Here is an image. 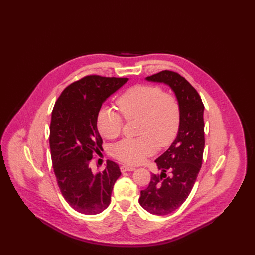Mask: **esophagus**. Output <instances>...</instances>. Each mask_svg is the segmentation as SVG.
<instances>
[{
	"label": "esophagus",
	"mask_w": 255,
	"mask_h": 255,
	"mask_svg": "<svg viewBox=\"0 0 255 255\" xmlns=\"http://www.w3.org/2000/svg\"><path fill=\"white\" fill-rule=\"evenodd\" d=\"M120 169H121L122 172H126V171H133V170H135V167L130 166V165H122Z\"/></svg>",
	"instance_id": "esophagus-1"
}]
</instances>
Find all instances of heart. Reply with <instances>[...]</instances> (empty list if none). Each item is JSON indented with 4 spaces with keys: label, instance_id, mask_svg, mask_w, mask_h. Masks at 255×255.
<instances>
[{
    "label": "heart",
    "instance_id": "b5f03b06",
    "mask_svg": "<svg viewBox=\"0 0 255 255\" xmlns=\"http://www.w3.org/2000/svg\"><path fill=\"white\" fill-rule=\"evenodd\" d=\"M126 121L138 120L140 137L124 139L114 145L113 156L127 164H140L165 147L175 138L180 123V106L173 94L157 86L139 85L130 88L116 101ZM99 133L106 139H116L123 130V119L109 107H103L96 119Z\"/></svg>",
    "mask_w": 255,
    "mask_h": 255
}]
</instances>
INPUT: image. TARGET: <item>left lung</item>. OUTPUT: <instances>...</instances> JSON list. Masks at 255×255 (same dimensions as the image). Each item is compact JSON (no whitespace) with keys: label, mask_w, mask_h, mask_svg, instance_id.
Instances as JSON below:
<instances>
[{"label":"left lung","mask_w":255,"mask_h":255,"mask_svg":"<svg viewBox=\"0 0 255 255\" xmlns=\"http://www.w3.org/2000/svg\"><path fill=\"white\" fill-rule=\"evenodd\" d=\"M146 81L163 83L174 93L180 106L176 138L156 160L160 174H151L139 204L147 212L163 216L179 208L189 197L199 174L205 147L204 104L195 88L177 72L162 70Z\"/></svg>","instance_id":"left-lung-1"}]
</instances>
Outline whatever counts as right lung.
Masks as SVG:
<instances>
[{
    "instance_id": "right-lung-1",
    "label": "right lung",
    "mask_w": 255,
    "mask_h": 255,
    "mask_svg": "<svg viewBox=\"0 0 255 255\" xmlns=\"http://www.w3.org/2000/svg\"><path fill=\"white\" fill-rule=\"evenodd\" d=\"M127 78L88 76L66 87L52 110L49 145L60 192L79 213L96 215L111 202L113 187L121 175L117 163L93 173L90 163L102 149L96 119L102 104L128 82Z\"/></svg>"
}]
</instances>
